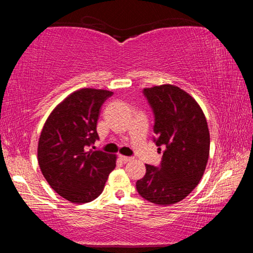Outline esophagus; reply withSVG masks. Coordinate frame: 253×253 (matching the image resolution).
Listing matches in <instances>:
<instances>
[{"instance_id": "obj_1", "label": "esophagus", "mask_w": 253, "mask_h": 253, "mask_svg": "<svg viewBox=\"0 0 253 253\" xmlns=\"http://www.w3.org/2000/svg\"><path fill=\"white\" fill-rule=\"evenodd\" d=\"M119 158L124 162V163H127V162H130L134 160V158L130 157V156H124V155H119Z\"/></svg>"}]
</instances>
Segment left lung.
Wrapping results in <instances>:
<instances>
[{"label":"left lung","mask_w":253,"mask_h":253,"mask_svg":"<svg viewBox=\"0 0 253 253\" xmlns=\"http://www.w3.org/2000/svg\"><path fill=\"white\" fill-rule=\"evenodd\" d=\"M154 114V142L161 151L160 166L146 164L136 182L139 195L158 205L182 201L198 185L207 168L210 132L202 109L193 98L173 84L143 90Z\"/></svg>","instance_id":"8db88e82"}]
</instances>
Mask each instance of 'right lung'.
Segmentation results:
<instances>
[{
  "label": "right lung",
  "instance_id": "obj_1",
  "mask_svg": "<svg viewBox=\"0 0 253 253\" xmlns=\"http://www.w3.org/2000/svg\"><path fill=\"white\" fill-rule=\"evenodd\" d=\"M113 92L84 88L53 109L42 128L38 162L49 185L72 203L91 202L101 194L116 155L88 149L99 139L97 121Z\"/></svg>",
  "mask_w": 253,
  "mask_h": 253
}]
</instances>
